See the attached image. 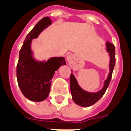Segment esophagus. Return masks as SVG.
<instances>
[{"label":"esophagus","mask_w":131,"mask_h":131,"mask_svg":"<svg viewBox=\"0 0 131 131\" xmlns=\"http://www.w3.org/2000/svg\"><path fill=\"white\" fill-rule=\"evenodd\" d=\"M72 58H73V57H72L71 55H69V56H67V59L68 60H71Z\"/></svg>","instance_id":"esophagus-1"}]
</instances>
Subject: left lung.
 Segmentation results:
<instances>
[{"label": "left lung", "mask_w": 131, "mask_h": 131, "mask_svg": "<svg viewBox=\"0 0 131 131\" xmlns=\"http://www.w3.org/2000/svg\"><path fill=\"white\" fill-rule=\"evenodd\" d=\"M106 46H107V51L110 54V73L108 74L107 80L105 81L103 88L101 91L96 93H90L83 90L78 85L77 80L74 77V75L72 73H71V92L72 95V99L77 105L83 106V107H88L90 105H94L102 97L103 94H105L107 88H108V85L110 84V80L112 78V71H113L115 64V45L109 41H107Z\"/></svg>", "instance_id": "obj_1"}]
</instances>
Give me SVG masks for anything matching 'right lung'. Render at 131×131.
<instances>
[{"label": "right lung", "mask_w": 131, "mask_h": 131, "mask_svg": "<svg viewBox=\"0 0 131 131\" xmlns=\"http://www.w3.org/2000/svg\"><path fill=\"white\" fill-rule=\"evenodd\" d=\"M51 24V20L48 16L39 21L26 36L19 52L16 65L17 81L23 94L32 101H42L48 97L55 71L66 64L63 57L52 58L46 62H39L32 56V39L37 38L39 34Z\"/></svg>", "instance_id": "obj_1"}]
</instances>
